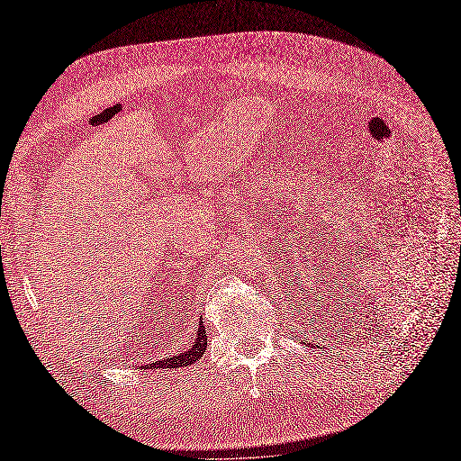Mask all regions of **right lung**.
<instances>
[{"instance_id":"1","label":"right lung","mask_w":461,"mask_h":461,"mask_svg":"<svg viewBox=\"0 0 461 461\" xmlns=\"http://www.w3.org/2000/svg\"><path fill=\"white\" fill-rule=\"evenodd\" d=\"M205 348H207L205 327H203V321L200 319V327H198V330H196V339H194L192 348H188V350H186L185 354L167 357V359L156 361V364H148V366H142V367H144V369H176V367H186V366L196 364V361L203 356Z\"/></svg>"}]
</instances>
